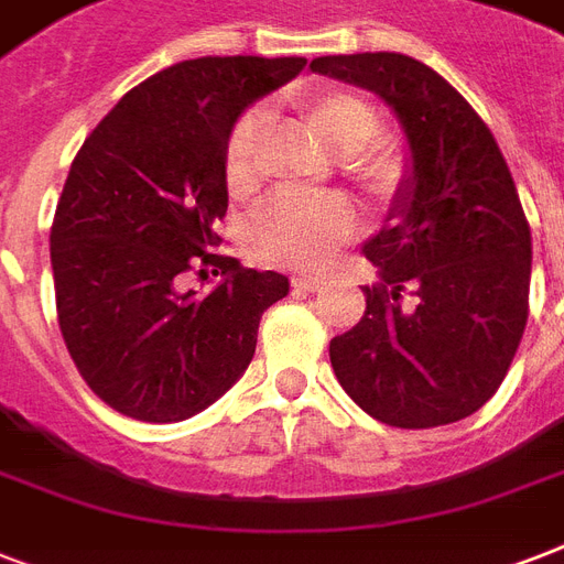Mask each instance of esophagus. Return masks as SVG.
I'll return each mask as SVG.
<instances>
[{
    "instance_id": "obj_1",
    "label": "esophagus",
    "mask_w": 564,
    "mask_h": 564,
    "mask_svg": "<svg viewBox=\"0 0 564 564\" xmlns=\"http://www.w3.org/2000/svg\"><path fill=\"white\" fill-rule=\"evenodd\" d=\"M292 286H295V292H316L322 281L313 274H299V278H292Z\"/></svg>"
}]
</instances>
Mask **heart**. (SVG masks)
<instances>
[{
  "label": "heart",
  "mask_w": 564,
  "mask_h": 564,
  "mask_svg": "<svg viewBox=\"0 0 564 564\" xmlns=\"http://www.w3.org/2000/svg\"><path fill=\"white\" fill-rule=\"evenodd\" d=\"M292 110L327 152L343 161L345 175L369 195L386 198L401 181L398 154L380 145L383 119L369 99L351 90L318 87L292 99ZM263 140V117L246 113L228 134L221 154V178L234 198H248L260 187L257 149ZM357 234V213L343 195L278 193L257 207L248 221V246L257 260L290 269H325L336 248Z\"/></svg>",
  "instance_id": "heart-1"
}]
</instances>
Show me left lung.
<instances>
[{
    "instance_id": "obj_1",
    "label": "left lung",
    "mask_w": 564,
    "mask_h": 564,
    "mask_svg": "<svg viewBox=\"0 0 564 564\" xmlns=\"http://www.w3.org/2000/svg\"><path fill=\"white\" fill-rule=\"evenodd\" d=\"M313 73L377 93L398 113L412 175L366 257V316L330 339L343 389L389 427L427 430L498 392L530 313L533 242L516 181L480 113L438 73L394 52L327 55Z\"/></svg>"
}]
</instances>
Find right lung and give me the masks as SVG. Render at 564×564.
<instances>
[{"label":"right lung","instance_id":"obj_1","mask_svg":"<svg viewBox=\"0 0 564 564\" xmlns=\"http://www.w3.org/2000/svg\"><path fill=\"white\" fill-rule=\"evenodd\" d=\"M304 64L181 61L128 90L75 154L48 237L57 325L110 410L184 421L248 369L260 318L290 281L213 251L228 210L221 154L239 113ZM189 271L220 283L187 291Z\"/></svg>","mask_w":564,"mask_h":564}]
</instances>
